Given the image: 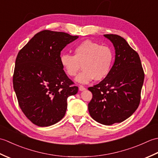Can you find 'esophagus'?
I'll use <instances>...</instances> for the list:
<instances>
[{"label": "esophagus", "mask_w": 158, "mask_h": 158, "mask_svg": "<svg viewBox=\"0 0 158 158\" xmlns=\"http://www.w3.org/2000/svg\"><path fill=\"white\" fill-rule=\"evenodd\" d=\"M79 91H83V90L85 89V88H84L83 85H79Z\"/></svg>", "instance_id": "obj_1"}]
</instances>
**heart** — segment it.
Wrapping results in <instances>:
<instances>
[{"label":"heart","instance_id":"heart-1","mask_svg":"<svg viewBox=\"0 0 158 158\" xmlns=\"http://www.w3.org/2000/svg\"><path fill=\"white\" fill-rule=\"evenodd\" d=\"M74 56L64 53L60 62L64 72L70 77L77 75L76 81L85 84L93 79L100 81L109 75L113 62L114 54L109 47L101 45L89 40L79 43L73 50Z\"/></svg>","mask_w":158,"mask_h":158}]
</instances>
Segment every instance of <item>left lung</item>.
Wrapping results in <instances>:
<instances>
[{"instance_id":"left-lung-1","label":"left lung","mask_w":158,"mask_h":158,"mask_svg":"<svg viewBox=\"0 0 158 158\" xmlns=\"http://www.w3.org/2000/svg\"><path fill=\"white\" fill-rule=\"evenodd\" d=\"M115 48V62L109 74L98 84L88 88L92 99L89 115L103 125L110 126L128 118L138 108L144 71L138 53L117 35H104Z\"/></svg>"}]
</instances>
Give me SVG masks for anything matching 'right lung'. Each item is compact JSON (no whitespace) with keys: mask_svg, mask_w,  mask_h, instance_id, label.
Instances as JSON below:
<instances>
[{"mask_svg":"<svg viewBox=\"0 0 158 158\" xmlns=\"http://www.w3.org/2000/svg\"><path fill=\"white\" fill-rule=\"evenodd\" d=\"M78 38L62 32L43 31L17 56L13 88L23 113L36 126H49L61 120L67 98L78 92L60 62L62 50Z\"/></svg>","mask_w":158,"mask_h":158,"instance_id":"right-lung-1","label":"right lung"}]
</instances>
